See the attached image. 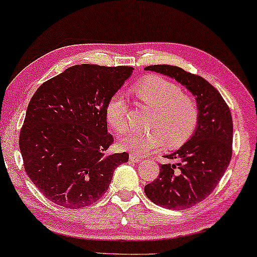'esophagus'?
Returning <instances> with one entry per match:
<instances>
[{
    "label": "esophagus",
    "instance_id": "obj_1",
    "mask_svg": "<svg viewBox=\"0 0 257 257\" xmlns=\"http://www.w3.org/2000/svg\"><path fill=\"white\" fill-rule=\"evenodd\" d=\"M130 160L133 161V163H140L143 160V158L137 156V154H130Z\"/></svg>",
    "mask_w": 257,
    "mask_h": 257
}]
</instances>
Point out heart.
Wrapping results in <instances>:
<instances>
[{
    "label": "heart",
    "mask_w": 257,
    "mask_h": 257,
    "mask_svg": "<svg viewBox=\"0 0 257 257\" xmlns=\"http://www.w3.org/2000/svg\"><path fill=\"white\" fill-rule=\"evenodd\" d=\"M137 97L153 108L149 130H127L119 137L124 150L146 156L164 145L177 149L191 138L199 124V106L181 87L158 76H150L137 84ZM127 103L124 94L115 93L106 105L107 122L117 132L126 127Z\"/></svg>",
    "instance_id": "obj_1"
}]
</instances>
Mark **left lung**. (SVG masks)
<instances>
[{
    "mask_svg": "<svg viewBox=\"0 0 257 257\" xmlns=\"http://www.w3.org/2000/svg\"><path fill=\"white\" fill-rule=\"evenodd\" d=\"M154 71L184 85L199 106V124L191 138L165 158L157 180L144 191L151 201L168 209H185L206 199L219 184L231 159L233 120L215 87L202 77L173 65H150Z\"/></svg>",
    "mask_w": 257,
    "mask_h": 257,
    "instance_id": "obj_1",
    "label": "left lung"
}]
</instances>
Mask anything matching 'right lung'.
<instances>
[{"label":"right lung","instance_id":"add662e5","mask_svg":"<svg viewBox=\"0 0 257 257\" xmlns=\"http://www.w3.org/2000/svg\"><path fill=\"white\" fill-rule=\"evenodd\" d=\"M131 66L80 64L36 90L20 133V150L30 180L45 198L66 208H83L107 191L128 153L108 154L106 105L132 75Z\"/></svg>","mask_w":257,"mask_h":257}]
</instances>
